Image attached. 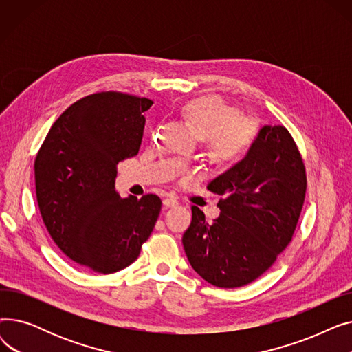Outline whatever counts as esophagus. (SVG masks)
<instances>
[{
  "mask_svg": "<svg viewBox=\"0 0 352 352\" xmlns=\"http://www.w3.org/2000/svg\"><path fill=\"white\" fill-rule=\"evenodd\" d=\"M162 204H164L166 208H170V207H177V206H178V201H177L175 198L168 197V198H165V199L162 201Z\"/></svg>",
  "mask_w": 352,
  "mask_h": 352,
  "instance_id": "esophagus-1",
  "label": "esophagus"
}]
</instances>
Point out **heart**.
Listing matches in <instances>:
<instances>
[{"label": "heart", "instance_id": "1", "mask_svg": "<svg viewBox=\"0 0 352 352\" xmlns=\"http://www.w3.org/2000/svg\"><path fill=\"white\" fill-rule=\"evenodd\" d=\"M181 114L206 138L208 151L227 164L241 160L256 137L254 122L238 118V111L218 97L190 101L181 108Z\"/></svg>", "mask_w": 352, "mask_h": 352}]
</instances>
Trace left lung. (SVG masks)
<instances>
[{"mask_svg": "<svg viewBox=\"0 0 352 352\" xmlns=\"http://www.w3.org/2000/svg\"><path fill=\"white\" fill-rule=\"evenodd\" d=\"M218 194L212 223L192 207L182 235L195 272L219 288L243 287L261 276L291 243L307 191L298 146L284 125H265L247 157L207 187Z\"/></svg>", "mask_w": 352, "mask_h": 352, "instance_id": "left-lung-1", "label": "left lung"}]
</instances>
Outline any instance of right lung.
<instances>
[{
	"label": "right lung",
	"mask_w": 352,
	"mask_h": 352,
	"mask_svg": "<svg viewBox=\"0 0 352 352\" xmlns=\"http://www.w3.org/2000/svg\"><path fill=\"white\" fill-rule=\"evenodd\" d=\"M154 102L101 91L69 105L34 162L36 202L54 243L81 267L113 274L131 265L161 211L155 194L121 198L117 164L140 151Z\"/></svg>",
	"instance_id": "add662e5"
}]
</instances>
